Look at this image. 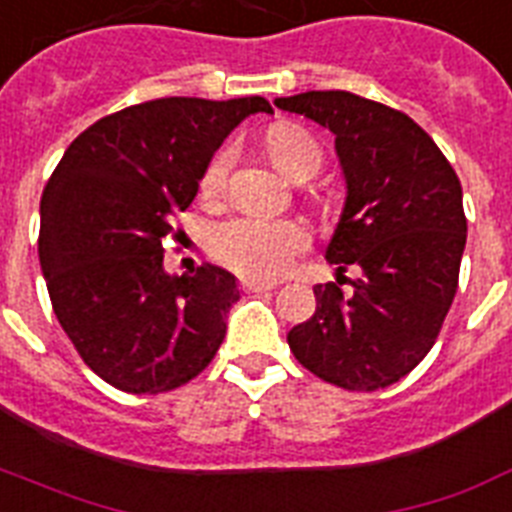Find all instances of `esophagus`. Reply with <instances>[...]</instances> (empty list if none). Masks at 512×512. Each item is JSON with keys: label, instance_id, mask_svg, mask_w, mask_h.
I'll return each mask as SVG.
<instances>
[{"label": "esophagus", "instance_id": "obj_1", "mask_svg": "<svg viewBox=\"0 0 512 512\" xmlns=\"http://www.w3.org/2000/svg\"><path fill=\"white\" fill-rule=\"evenodd\" d=\"M239 289H242L244 294H260V292H270L273 284H263V281H242Z\"/></svg>", "mask_w": 512, "mask_h": 512}]
</instances>
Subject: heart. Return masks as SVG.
<instances>
[{
    "instance_id": "1",
    "label": "heart",
    "mask_w": 512,
    "mask_h": 512,
    "mask_svg": "<svg viewBox=\"0 0 512 512\" xmlns=\"http://www.w3.org/2000/svg\"><path fill=\"white\" fill-rule=\"evenodd\" d=\"M265 147L270 160L284 176L305 181L323 165V147L305 126L276 123L265 131ZM234 162L231 147L218 149L199 176V197L215 202L223 197L228 170ZM310 244L305 226L289 218H263V215H236L223 220L207 234V252L215 263L234 270L236 276L252 281H273L284 276L294 257Z\"/></svg>"
}]
</instances>
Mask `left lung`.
<instances>
[{
    "instance_id": "obj_1",
    "label": "left lung",
    "mask_w": 512,
    "mask_h": 512,
    "mask_svg": "<svg viewBox=\"0 0 512 512\" xmlns=\"http://www.w3.org/2000/svg\"><path fill=\"white\" fill-rule=\"evenodd\" d=\"M276 107L336 136L347 202L326 260L336 284H315L310 321L289 331L294 357L328 384L376 392L434 347L455 292L468 220L450 160L405 112L352 91H305ZM358 270L352 295L341 292Z\"/></svg>"
}]
</instances>
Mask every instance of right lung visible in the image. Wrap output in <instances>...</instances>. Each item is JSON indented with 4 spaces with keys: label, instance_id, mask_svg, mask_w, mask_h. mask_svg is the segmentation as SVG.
<instances>
[{
    "label": "right lung",
    "instance_id": "obj_1",
    "mask_svg": "<svg viewBox=\"0 0 512 512\" xmlns=\"http://www.w3.org/2000/svg\"><path fill=\"white\" fill-rule=\"evenodd\" d=\"M268 99L165 97L112 112L73 139L41 194L39 260L52 310L81 360L128 394L178 389L226 336L236 278L162 268L173 215L231 131Z\"/></svg>",
    "mask_w": 512,
    "mask_h": 512
}]
</instances>
